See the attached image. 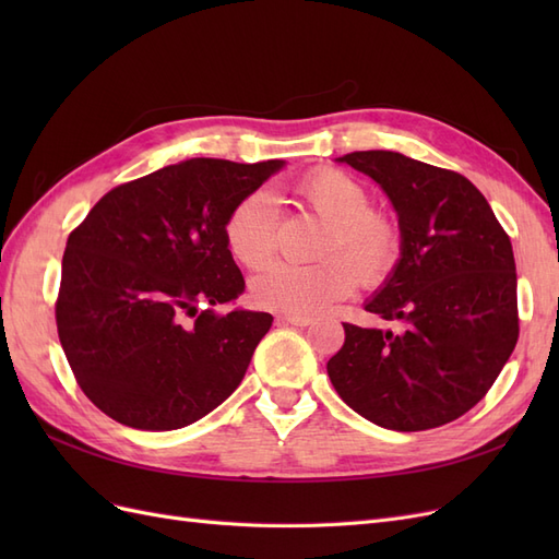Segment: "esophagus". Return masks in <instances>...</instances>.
Listing matches in <instances>:
<instances>
[{
	"instance_id": "34e87169",
	"label": "esophagus",
	"mask_w": 559,
	"mask_h": 559,
	"mask_svg": "<svg viewBox=\"0 0 559 559\" xmlns=\"http://www.w3.org/2000/svg\"><path fill=\"white\" fill-rule=\"evenodd\" d=\"M277 321H282V324H294V326H310L314 319L310 314H280Z\"/></svg>"
}]
</instances>
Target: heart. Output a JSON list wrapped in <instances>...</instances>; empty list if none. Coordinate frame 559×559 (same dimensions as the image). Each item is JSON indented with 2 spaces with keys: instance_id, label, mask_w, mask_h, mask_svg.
<instances>
[{
  "instance_id": "heart-1",
  "label": "heart",
  "mask_w": 559,
  "mask_h": 559,
  "mask_svg": "<svg viewBox=\"0 0 559 559\" xmlns=\"http://www.w3.org/2000/svg\"><path fill=\"white\" fill-rule=\"evenodd\" d=\"M298 195L329 228L321 238L317 263L280 261L251 284V296L261 308L286 314L326 310L331 302L366 286L392 277L401 259V228L386 212L373 210L366 186L335 167L302 177ZM280 207L267 191H251L226 218L224 238L233 259L245 267H263L277 251Z\"/></svg>"
}]
</instances>
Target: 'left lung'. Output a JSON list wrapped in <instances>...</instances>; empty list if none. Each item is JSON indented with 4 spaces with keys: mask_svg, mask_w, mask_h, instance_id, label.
Returning a JSON list of instances; mask_svg holds the SVG:
<instances>
[{
    "mask_svg": "<svg viewBox=\"0 0 559 559\" xmlns=\"http://www.w3.org/2000/svg\"><path fill=\"white\" fill-rule=\"evenodd\" d=\"M341 163L392 200L401 259L366 310L394 329L345 326L326 370L335 392L373 425L427 431L462 417L499 378L518 343L511 238L466 177L396 151Z\"/></svg>",
    "mask_w": 559,
    "mask_h": 559,
    "instance_id": "obj_1",
    "label": "left lung"
}]
</instances>
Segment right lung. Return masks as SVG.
Wrapping results in <instances>:
<instances>
[{"instance_id":"obj_1","label":"right lung","mask_w":559,"mask_h":559,"mask_svg":"<svg viewBox=\"0 0 559 559\" xmlns=\"http://www.w3.org/2000/svg\"><path fill=\"white\" fill-rule=\"evenodd\" d=\"M282 165H167L116 186L70 233L56 324L79 386L105 415L173 431L238 389L273 314L214 310L245 292L224 226Z\"/></svg>"}]
</instances>
